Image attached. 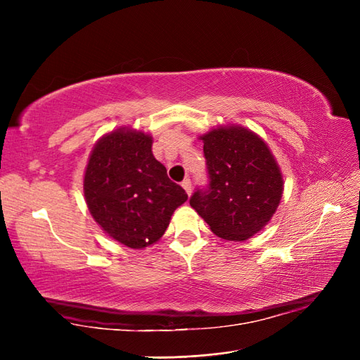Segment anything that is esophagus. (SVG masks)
I'll use <instances>...</instances> for the list:
<instances>
[{
  "mask_svg": "<svg viewBox=\"0 0 360 360\" xmlns=\"http://www.w3.org/2000/svg\"><path fill=\"white\" fill-rule=\"evenodd\" d=\"M181 186H183L184 191H186L188 195H191V192H192V183H191L189 179H184V180L181 181Z\"/></svg>",
  "mask_w": 360,
  "mask_h": 360,
  "instance_id": "1",
  "label": "esophagus"
}]
</instances>
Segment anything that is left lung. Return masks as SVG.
<instances>
[{
	"label": "left lung",
	"mask_w": 360,
	"mask_h": 360,
	"mask_svg": "<svg viewBox=\"0 0 360 360\" xmlns=\"http://www.w3.org/2000/svg\"><path fill=\"white\" fill-rule=\"evenodd\" d=\"M202 141L209 183L189 202L216 236L246 240L278 209L284 189L278 163L264 141L243 127L214 129Z\"/></svg>",
	"instance_id": "left-lung-1"
}]
</instances>
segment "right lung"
I'll return each mask as SVG.
<instances>
[{"instance_id": "1", "label": "right lung", "mask_w": 360, "mask_h": 360, "mask_svg": "<svg viewBox=\"0 0 360 360\" xmlns=\"http://www.w3.org/2000/svg\"><path fill=\"white\" fill-rule=\"evenodd\" d=\"M151 136L118 129L91 151L84 195L94 221L127 248L156 243L188 193L151 153Z\"/></svg>"}]
</instances>
